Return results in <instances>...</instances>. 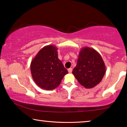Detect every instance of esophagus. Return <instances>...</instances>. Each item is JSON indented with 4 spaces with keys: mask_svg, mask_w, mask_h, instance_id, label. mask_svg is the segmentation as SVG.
Returning <instances> with one entry per match:
<instances>
[{
    "mask_svg": "<svg viewBox=\"0 0 127 127\" xmlns=\"http://www.w3.org/2000/svg\"><path fill=\"white\" fill-rule=\"evenodd\" d=\"M68 71L69 73H71L72 71V69L71 68H68Z\"/></svg>",
    "mask_w": 127,
    "mask_h": 127,
    "instance_id": "obj_1",
    "label": "esophagus"
}]
</instances>
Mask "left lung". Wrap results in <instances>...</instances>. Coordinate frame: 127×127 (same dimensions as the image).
I'll list each match as a JSON object with an SVG mask.
<instances>
[{"instance_id": "1", "label": "left lung", "mask_w": 127, "mask_h": 127, "mask_svg": "<svg viewBox=\"0 0 127 127\" xmlns=\"http://www.w3.org/2000/svg\"><path fill=\"white\" fill-rule=\"evenodd\" d=\"M105 72L104 62L96 50L87 46L81 48L72 72L81 85L86 89L95 87L101 82Z\"/></svg>"}]
</instances>
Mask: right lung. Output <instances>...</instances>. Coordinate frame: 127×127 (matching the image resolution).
I'll use <instances>...</instances> for the list:
<instances>
[{"instance_id": "1", "label": "right lung", "mask_w": 127, "mask_h": 127, "mask_svg": "<svg viewBox=\"0 0 127 127\" xmlns=\"http://www.w3.org/2000/svg\"><path fill=\"white\" fill-rule=\"evenodd\" d=\"M58 53L56 46L46 45L32 60L30 64L32 78L40 88L47 90L55 89L68 73L59 59Z\"/></svg>"}]
</instances>
